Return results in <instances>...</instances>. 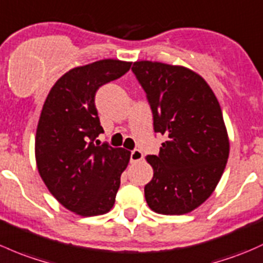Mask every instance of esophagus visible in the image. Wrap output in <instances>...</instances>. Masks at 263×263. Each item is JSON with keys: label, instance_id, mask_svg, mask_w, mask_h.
<instances>
[{"label": "esophagus", "instance_id": "34e87169", "mask_svg": "<svg viewBox=\"0 0 263 263\" xmlns=\"http://www.w3.org/2000/svg\"><path fill=\"white\" fill-rule=\"evenodd\" d=\"M143 159V154L142 151L140 150H134L131 153V161L132 162H137V161H141V160Z\"/></svg>", "mask_w": 263, "mask_h": 263}]
</instances>
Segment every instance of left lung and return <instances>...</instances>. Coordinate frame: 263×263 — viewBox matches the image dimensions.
<instances>
[{"instance_id": "1", "label": "left lung", "mask_w": 263, "mask_h": 263, "mask_svg": "<svg viewBox=\"0 0 263 263\" xmlns=\"http://www.w3.org/2000/svg\"><path fill=\"white\" fill-rule=\"evenodd\" d=\"M132 70L147 95L155 132L166 137L159 156H146L154 170L146 201L159 214H186L213 194L228 160L219 102L205 79L186 66L140 60Z\"/></svg>"}]
</instances>
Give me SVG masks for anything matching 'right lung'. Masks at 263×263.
<instances>
[{
    "label": "right lung",
    "mask_w": 263,
    "mask_h": 263,
    "mask_svg": "<svg viewBox=\"0 0 263 263\" xmlns=\"http://www.w3.org/2000/svg\"><path fill=\"white\" fill-rule=\"evenodd\" d=\"M131 62L103 59L66 71L44 102L35 136V160L44 184L68 211L93 217L115 205L131 153L97 146L103 132L95 104L101 85L122 77Z\"/></svg>",
    "instance_id": "1"
}]
</instances>
